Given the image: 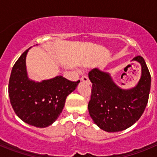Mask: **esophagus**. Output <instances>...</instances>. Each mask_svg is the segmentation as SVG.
I'll return each instance as SVG.
<instances>
[{"instance_id": "obj_1", "label": "esophagus", "mask_w": 157, "mask_h": 157, "mask_svg": "<svg viewBox=\"0 0 157 157\" xmlns=\"http://www.w3.org/2000/svg\"><path fill=\"white\" fill-rule=\"evenodd\" d=\"M81 81L82 82H88L89 81V78L86 75H83L82 77L81 78Z\"/></svg>"}]
</instances>
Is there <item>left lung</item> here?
<instances>
[{
	"instance_id": "obj_1",
	"label": "left lung",
	"mask_w": 157,
	"mask_h": 157,
	"mask_svg": "<svg viewBox=\"0 0 157 157\" xmlns=\"http://www.w3.org/2000/svg\"><path fill=\"white\" fill-rule=\"evenodd\" d=\"M141 66V76L131 89H121L109 73L98 68L89 72L92 84L88 109L97 126L107 132H118L131 127L145 109L151 86V75L145 59L138 56L132 59Z\"/></svg>"
}]
</instances>
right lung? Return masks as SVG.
I'll use <instances>...</instances> for the list:
<instances>
[{
	"label": "right lung",
	"instance_id": "add662e5",
	"mask_svg": "<svg viewBox=\"0 0 157 157\" xmlns=\"http://www.w3.org/2000/svg\"><path fill=\"white\" fill-rule=\"evenodd\" d=\"M28 49L14 64L8 83V95L16 116L29 125L47 127L62 112L67 97L75 90L79 80L69 81L63 76L34 82L27 76L26 57Z\"/></svg>",
	"mask_w": 157,
	"mask_h": 157
}]
</instances>
